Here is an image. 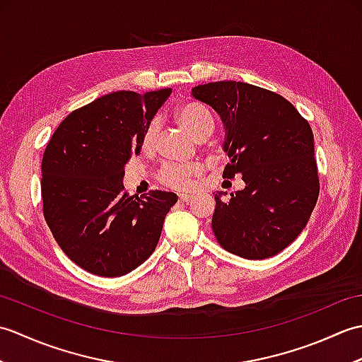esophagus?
Instances as JSON below:
<instances>
[{
  "mask_svg": "<svg viewBox=\"0 0 362 362\" xmlns=\"http://www.w3.org/2000/svg\"><path fill=\"white\" fill-rule=\"evenodd\" d=\"M179 201L180 202H189L191 201V194H180L179 196Z\"/></svg>",
  "mask_w": 362,
  "mask_h": 362,
  "instance_id": "esophagus-1",
  "label": "esophagus"
}]
</instances>
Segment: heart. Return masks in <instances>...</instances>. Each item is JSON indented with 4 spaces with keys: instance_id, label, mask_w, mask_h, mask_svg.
<instances>
[{
    "instance_id": "heart-1",
    "label": "heart",
    "mask_w": 362,
    "mask_h": 362,
    "mask_svg": "<svg viewBox=\"0 0 362 362\" xmlns=\"http://www.w3.org/2000/svg\"><path fill=\"white\" fill-rule=\"evenodd\" d=\"M177 118L180 124L197 140H205L214 130V118L209 107L201 103H185L177 110ZM160 130L158 118H152L144 127L141 144L149 149L157 140ZM201 173V168L189 163H166L158 169L157 180L166 188L185 191L193 185V177Z\"/></svg>"
}]
</instances>
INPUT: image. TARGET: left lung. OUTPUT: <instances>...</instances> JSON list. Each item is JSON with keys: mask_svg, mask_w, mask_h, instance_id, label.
Masks as SVG:
<instances>
[{"mask_svg": "<svg viewBox=\"0 0 362 362\" xmlns=\"http://www.w3.org/2000/svg\"><path fill=\"white\" fill-rule=\"evenodd\" d=\"M193 96L216 110L232 158L222 175H241L245 188L216 199L211 227L218 243L247 259L274 257L305 228L319 197L314 136L288 99L236 81L210 82Z\"/></svg>", "mask_w": 362, "mask_h": 362, "instance_id": "1", "label": "left lung"}]
</instances>
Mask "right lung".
Wrapping results in <instances>:
<instances>
[{"mask_svg":"<svg viewBox=\"0 0 362 362\" xmlns=\"http://www.w3.org/2000/svg\"><path fill=\"white\" fill-rule=\"evenodd\" d=\"M171 91L98 98L68 115L46 144L43 216L65 255L87 272L126 275L157 247L177 196L158 189L130 196L122 177L141 151L146 124Z\"/></svg>","mask_w":362,"mask_h":362,"instance_id":"1","label":"right lung"}]
</instances>
